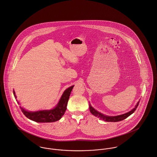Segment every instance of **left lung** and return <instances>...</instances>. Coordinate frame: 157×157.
<instances>
[{
    "instance_id": "8db88e82",
    "label": "left lung",
    "mask_w": 157,
    "mask_h": 157,
    "mask_svg": "<svg viewBox=\"0 0 157 157\" xmlns=\"http://www.w3.org/2000/svg\"><path fill=\"white\" fill-rule=\"evenodd\" d=\"M139 102H140V101L136 103L135 107L133 109H132L130 111L124 114L117 115V116H107L102 113H100L96 110H95L94 108L90 104H89V109L91 113L94 115V117L99 118L100 120H104V121H107V122H118V121H120L125 120V118H127L128 117L131 115L136 109L137 107L138 106Z\"/></svg>"
}]
</instances>
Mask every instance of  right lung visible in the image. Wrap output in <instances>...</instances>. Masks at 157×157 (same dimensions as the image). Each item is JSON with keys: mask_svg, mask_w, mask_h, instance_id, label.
<instances>
[{"mask_svg": "<svg viewBox=\"0 0 157 157\" xmlns=\"http://www.w3.org/2000/svg\"><path fill=\"white\" fill-rule=\"evenodd\" d=\"M74 86H71L65 89L56 105L50 110H42L35 112L28 111L22 107H20L22 112L29 119L37 123H52L59 120L67 109L69 96ZM14 98L16 99L15 92L13 90ZM17 101V100H16ZM18 103H19L18 102Z\"/></svg>", "mask_w": 157, "mask_h": 157, "instance_id": "right-lung-1", "label": "right lung"}]
</instances>
